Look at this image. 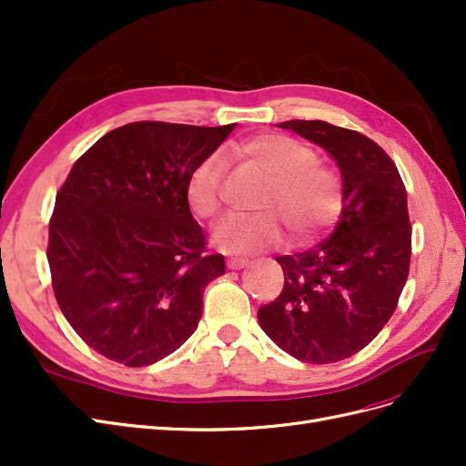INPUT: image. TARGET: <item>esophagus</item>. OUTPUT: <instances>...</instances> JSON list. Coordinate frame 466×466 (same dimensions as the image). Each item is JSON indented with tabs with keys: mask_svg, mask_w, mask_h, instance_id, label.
Wrapping results in <instances>:
<instances>
[{
	"mask_svg": "<svg viewBox=\"0 0 466 466\" xmlns=\"http://www.w3.org/2000/svg\"><path fill=\"white\" fill-rule=\"evenodd\" d=\"M247 264H248V260L241 258V257L228 258V268H231V270H241V268H245Z\"/></svg>",
	"mask_w": 466,
	"mask_h": 466,
	"instance_id": "esophagus-1",
	"label": "esophagus"
}]
</instances>
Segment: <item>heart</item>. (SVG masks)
Listing matches in <instances>:
<instances>
[{
	"instance_id": "heart-1",
	"label": "heart",
	"mask_w": 466,
	"mask_h": 466,
	"mask_svg": "<svg viewBox=\"0 0 466 466\" xmlns=\"http://www.w3.org/2000/svg\"><path fill=\"white\" fill-rule=\"evenodd\" d=\"M241 149L270 177L262 208L278 209L298 238H311L340 218V173L317 161L311 146L284 134H262L248 139ZM223 173L225 159L219 153L194 167L187 182V200L196 218L211 219L219 214L225 202ZM211 238L223 250L247 255L279 245L286 238V225L276 211L231 214L216 225Z\"/></svg>"
}]
</instances>
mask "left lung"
Segmentation results:
<instances>
[{"instance_id": "1", "label": "left lung", "mask_w": 466, "mask_h": 466, "mask_svg": "<svg viewBox=\"0 0 466 466\" xmlns=\"http://www.w3.org/2000/svg\"><path fill=\"white\" fill-rule=\"evenodd\" d=\"M278 126L332 155L344 208L327 241L276 258L284 289L258 309V322L299 361L334 363L368 346L399 305L412 252L406 188L397 165L368 136L322 120Z\"/></svg>"}]
</instances>
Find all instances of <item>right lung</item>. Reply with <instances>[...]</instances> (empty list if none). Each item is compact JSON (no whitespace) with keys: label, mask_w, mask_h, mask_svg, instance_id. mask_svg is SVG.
<instances>
[{"label":"right lung","mask_w":466,"mask_h":466,"mask_svg":"<svg viewBox=\"0 0 466 466\" xmlns=\"http://www.w3.org/2000/svg\"><path fill=\"white\" fill-rule=\"evenodd\" d=\"M235 124L132 122L105 134L56 194L52 288L98 354L144 368L173 354L202 319V293L225 274L192 219L187 182Z\"/></svg>","instance_id":"1"}]
</instances>
